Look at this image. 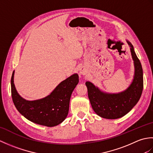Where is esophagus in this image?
I'll return each instance as SVG.
<instances>
[{
  "label": "esophagus",
  "mask_w": 153,
  "mask_h": 153,
  "mask_svg": "<svg viewBox=\"0 0 153 153\" xmlns=\"http://www.w3.org/2000/svg\"><path fill=\"white\" fill-rule=\"evenodd\" d=\"M80 74H82V75H85V71H84L83 70L81 69V70H80Z\"/></svg>",
  "instance_id": "1"
}]
</instances>
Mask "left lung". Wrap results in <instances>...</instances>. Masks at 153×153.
Here are the masks:
<instances>
[{
    "mask_svg": "<svg viewBox=\"0 0 153 153\" xmlns=\"http://www.w3.org/2000/svg\"><path fill=\"white\" fill-rule=\"evenodd\" d=\"M130 50L135 65V76L133 82L124 91L118 94L103 93L89 82H87L88 97L91 105L97 115L106 119H117L125 116L134 108L141 96L143 89V76L140 61L133 45Z\"/></svg>",
    "mask_w": 153,
    "mask_h": 153,
    "instance_id": "obj_1",
    "label": "left lung"
}]
</instances>
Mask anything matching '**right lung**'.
I'll return each mask as SVG.
<instances>
[{
    "label": "right lung",
    "mask_w": 153,
    "mask_h": 153,
    "mask_svg": "<svg viewBox=\"0 0 153 153\" xmlns=\"http://www.w3.org/2000/svg\"><path fill=\"white\" fill-rule=\"evenodd\" d=\"M14 71L11 77V93L16 108L25 118L37 124L53 127L66 119L69 111L70 97L79 82L75 74L62 82L49 95L29 101L19 95L14 83Z\"/></svg>",
    "instance_id": "1"
}]
</instances>
